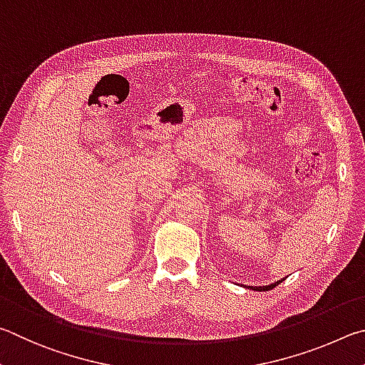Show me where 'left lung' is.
<instances>
[{"label":"left lung","instance_id":"8db88e82","mask_svg":"<svg viewBox=\"0 0 365 365\" xmlns=\"http://www.w3.org/2000/svg\"><path fill=\"white\" fill-rule=\"evenodd\" d=\"M284 280V279H282ZM282 280H279V282H274V284H271V285H263V287H248V289H253V290H259V292H267V290H271V289H274V287L276 285H279L280 282H282Z\"/></svg>","mask_w":365,"mask_h":365}]
</instances>
